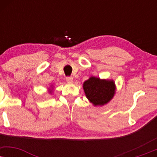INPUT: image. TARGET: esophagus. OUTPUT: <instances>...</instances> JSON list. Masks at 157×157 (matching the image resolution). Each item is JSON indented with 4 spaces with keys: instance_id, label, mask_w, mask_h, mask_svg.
<instances>
[{
    "instance_id": "34e87169",
    "label": "esophagus",
    "mask_w": 157,
    "mask_h": 157,
    "mask_svg": "<svg viewBox=\"0 0 157 157\" xmlns=\"http://www.w3.org/2000/svg\"><path fill=\"white\" fill-rule=\"evenodd\" d=\"M66 81H67V82H68V83H73V81H74V78H73L72 77H66Z\"/></svg>"
}]
</instances>
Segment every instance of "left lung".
Instances as JSON below:
<instances>
[{"mask_svg":"<svg viewBox=\"0 0 157 157\" xmlns=\"http://www.w3.org/2000/svg\"><path fill=\"white\" fill-rule=\"evenodd\" d=\"M88 100L94 106H102L112 99L116 94L115 82L112 79H101L91 76L83 83Z\"/></svg>","mask_w":157,"mask_h":157,"instance_id":"8db88e82","label":"left lung"}]
</instances>
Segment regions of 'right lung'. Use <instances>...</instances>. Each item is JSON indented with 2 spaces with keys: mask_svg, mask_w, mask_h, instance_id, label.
I'll return each mask as SVG.
<instances>
[{
  "mask_svg": "<svg viewBox=\"0 0 157 157\" xmlns=\"http://www.w3.org/2000/svg\"><path fill=\"white\" fill-rule=\"evenodd\" d=\"M53 85H51L50 86V87L48 88V93L49 94H52L53 92Z\"/></svg>",
  "mask_w": 157,
  "mask_h": 157,
  "instance_id": "add662e5",
  "label": "right lung"
}]
</instances>
